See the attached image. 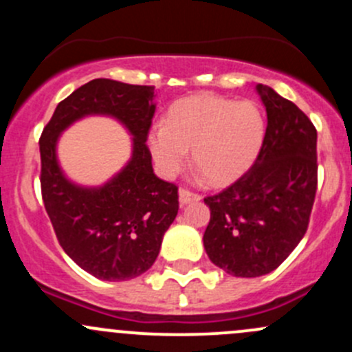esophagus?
<instances>
[{"instance_id":"esophagus-1","label":"esophagus","mask_w":352,"mask_h":352,"mask_svg":"<svg viewBox=\"0 0 352 352\" xmlns=\"http://www.w3.org/2000/svg\"><path fill=\"white\" fill-rule=\"evenodd\" d=\"M179 199H180V204H187V202L201 201V194L194 192V190H189L187 187H182V189L179 190Z\"/></svg>"}]
</instances>
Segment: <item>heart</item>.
<instances>
[{"mask_svg": "<svg viewBox=\"0 0 352 352\" xmlns=\"http://www.w3.org/2000/svg\"><path fill=\"white\" fill-rule=\"evenodd\" d=\"M265 117L252 100L190 97L166 113V124H155L148 144L166 175L180 172L192 150L194 165L209 184L221 186L240 177L264 144Z\"/></svg>", "mask_w": 352, "mask_h": 352, "instance_id": "b5f03b06", "label": "heart"}]
</instances>
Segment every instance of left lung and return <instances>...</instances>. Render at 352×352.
I'll return each instance as SVG.
<instances>
[{
    "mask_svg": "<svg viewBox=\"0 0 352 352\" xmlns=\"http://www.w3.org/2000/svg\"><path fill=\"white\" fill-rule=\"evenodd\" d=\"M257 90L267 110L264 144L247 173L204 197L206 252L236 278L267 274L286 261L307 233L318 184L311 120L272 88Z\"/></svg>",
    "mask_w": 352,
    "mask_h": 352,
    "instance_id": "obj_1",
    "label": "left lung"
}]
</instances>
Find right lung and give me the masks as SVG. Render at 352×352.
Listing matches in <instances>:
<instances>
[{
    "label": "right lung",
    "instance_id": "1",
    "mask_svg": "<svg viewBox=\"0 0 352 352\" xmlns=\"http://www.w3.org/2000/svg\"><path fill=\"white\" fill-rule=\"evenodd\" d=\"M155 87L97 78L59 102L38 140L41 192L63 250L88 274L104 281L141 276L158 257L162 240L179 212V187L151 166L150 134ZM87 113L117 116L135 136L133 158L100 190L76 188L55 160L58 133Z\"/></svg>",
    "mask_w": 352,
    "mask_h": 352
}]
</instances>
